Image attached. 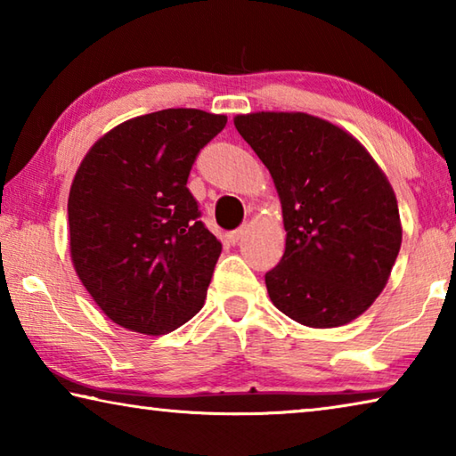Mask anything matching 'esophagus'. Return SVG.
<instances>
[{
	"mask_svg": "<svg viewBox=\"0 0 456 456\" xmlns=\"http://www.w3.org/2000/svg\"><path fill=\"white\" fill-rule=\"evenodd\" d=\"M245 235V227H239V229H235V231H231V233L227 235V239H229V243H239V239H241Z\"/></svg>",
	"mask_w": 456,
	"mask_h": 456,
	"instance_id": "1",
	"label": "esophagus"
}]
</instances>
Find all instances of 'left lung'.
I'll return each mask as SVG.
<instances>
[{
	"mask_svg": "<svg viewBox=\"0 0 456 456\" xmlns=\"http://www.w3.org/2000/svg\"><path fill=\"white\" fill-rule=\"evenodd\" d=\"M280 195L285 251L265 273L277 310L302 326L338 328L388 283L403 243L396 195L356 138L305 112L233 118Z\"/></svg>",
	"mask_w": 456,
	"mask_h": 456,
	"instance_id": "obj_1",
	"label": "left lung"
}]
</instances>
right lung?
<instances>
[{"mask_svg": "<svg viewBox=\"0 0 456 456\" xmlns=\"http://www.w3.org/2000/svg\"><path fill=\"white\" fill-rule=\"evenodd\" d=\"M225 125V114L167 108L108 130L82 159L68 197L70 256L118 326L160 336L203 307L223 247L187 179Z\"/></svg>", "mask_w": 456, "mask_h": 456, "instance_id": "right-lung-1", "label": "right lung"}]
</instances>
